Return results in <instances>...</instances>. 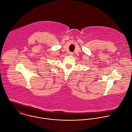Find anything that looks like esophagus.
Segmentation results:
<instances>
[{
    "mask_svg": "<svg viewBox=\"0 0 132 132\" xmlns=\"http://www.w3.org/2000/svg\"><path fill=\"white\" fill-rule=\"evenodd\" d=\"M69 54L70 55H73L74 54V53H73V52H70L69 53Z\"/></svg>",
    "mask_w": 132,
    "mask_h": 132,
    "instance_id": "1",
    "label": "esophagus"
}]
</instances>
